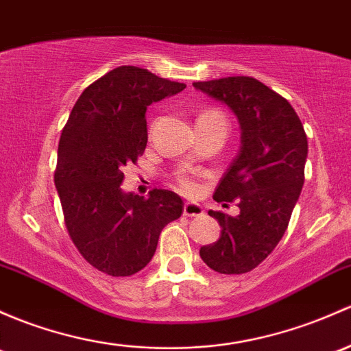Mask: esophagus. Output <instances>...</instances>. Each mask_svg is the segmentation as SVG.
Returning <instances> with one entry per match:
<instances>
[{"instance_id":"esophagus-1","label":"esophagus","mask_w":351,"mask_h":351,"mask_svg":"<svg viewBox=\"0 0 351 351\" xmlns=\"http://www.w3.org/2000/svg\"><path fill=\"white\" fill-rule=\"evenodd\" d=\"M183 215L200 217V215H204V208H202L198 204H185V206H183Z\"/></svg>"}]
</instances>
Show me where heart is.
I'll return each mask as SVG.
<instances>
[{"instance_id": "b5f03b06", "label": "heart", "mask_w": 351, "mask_h": 351, "mask_svg": "<svg viewBox=\"0 0 351 351\" xmlns=\"http://www.w3.org/2000/svg\"><path fill=\"white\" fill-rule=\"evenodd\" d=\"M202 117H210V119L223 121L222 114H220L219 110H215V109L206 110V112L200 114V116H198V119H202ZM175 182H176V185H178L180 190L185 191V193H188V195L195 193V191L198 190V183H197V178H195V173L186 171V169H180V171L176 173Z\"/></svg>"}]
</instances>
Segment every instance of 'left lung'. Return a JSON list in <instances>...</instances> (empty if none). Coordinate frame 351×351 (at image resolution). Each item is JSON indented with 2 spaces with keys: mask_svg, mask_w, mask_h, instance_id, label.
Returning <instances> with one entry per match:
<instances>
[{
  "mask_svg": "<svg viewBox=\"0 0 351 351\" xmlns=\"http://www.w3.org/2000/svg\"><path fill=\"white\" fill-rule=\"evenodd\" d=\"M237 116L242 146L220 180L213 200L237 202V217L212 212L220 239L200 249L204 263L220 274H245L282 239L304 183L308 138L293 106L254 77L193 82Z\"/></svg>",
  "mask_w": 351,
  "mask_h": 351,
  "instance_id": "left-lung-1",
  "label": "left lung"
}]
</instances>
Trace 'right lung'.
I'll return each mask as SVG.
<instances>
[{
  "instance_id": "add662e5",
  "label": "right lung",
  "mask_w": 351,
  "mask_h": 351,
  "mask_svg": "<svg viewBox=\"0 0 351 351\" xmlns=\"http://www.w3.org/2000/svg\"><path fill=\"white\" fill-rule=\"evenodd\" d=\"M185 87L123 65L80 94L62 129L53 178L65 227L80 256L112 278L146 267L165 225L183 213L173 191L154 188L145 198L121 183L146 149L147 106Z\"/></svg>"
}]
</instances>
